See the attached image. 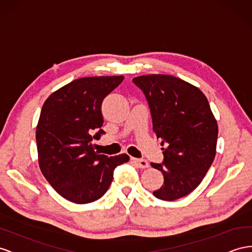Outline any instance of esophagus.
Returning a JSON list of instances; mask_svg holds the SVG:
<instances>
[{
    "label": "esophagus",
    "instance_id": "34e87169",
    "mask_svg": "<svg viewBox=\"0 0 252 252\" xmlns=\"http://www.w3.org/2000/svg\"><path fill=\"white\" fill-rule=\"evenodd\" d=\"M131 160H132V161L135 163V164L138 165V167H140V168H146V167L149 166L148 162H147L146 160H144V159H135V158H131Z\"/></svg>",
    "mask_w": 252,
    "mask_h": 252
}]
</instances>
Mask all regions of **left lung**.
I'll list each match as a JSON object with an SVG mask.
<instances>
[{"label":"left lung","mask_w":252,"mask_h":252,"mask_svg":"<svg viewBox=\"0 0 252 252\" xmlns=\"http://www.w3.org/2000/svg\"><path fill=\"white\" fill-rule=\"evenodd\" d=\"M132 81L145 94L163 146L162 164H151L164 183L153 194L166 201L181 198L199 186L215 158L219 127L209 101L198 88L175 76L152 74Z\"/></svg>","instance_id":"1"}]
</instances>
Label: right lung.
<instances>
[{
  "mask_svg": "<svg viewBox=\"0 0 252 252\" xmlns=\"http://www.w3.org/2000/svg\"><path fill=\"white\" fill-rule=\"evenodd\" d=\"M123 79L78 78L44 101L36 130L39 166L66 200L84 205L99 199L111 185L114 168L129 161L126 154L100 155L92 144L105 133L101 103Z\"/></svg>",
  "mask_w": 252,
  "mask_h": 252,
  "instance_id": "right-lung-1",
  "label": "right lung"
}]
</instances>
